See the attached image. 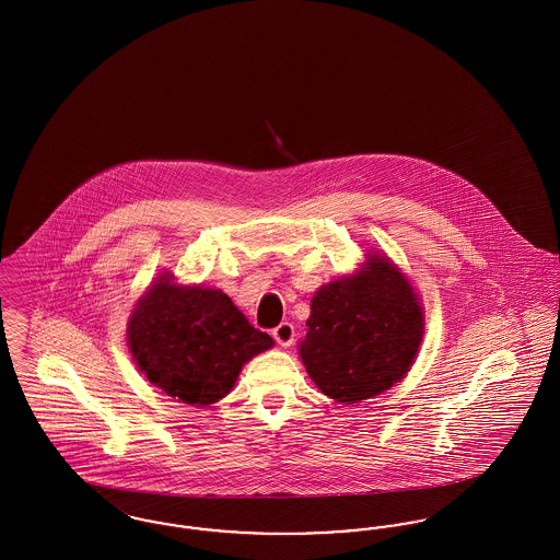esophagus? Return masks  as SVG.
<instances>
[{"label":"esophagus","instance_id":"1","mask_svg":"<svg viewBox=\"0 0 560 560\" xmlns=\"http://www.w3.org/2000/svg\"><path fill=\"white\" fill-rule=\"evenodd\" d=\"M272 338H275L277 345H281V347H290V345H293L295 329H293L292 323H290V320H283L281 325H277V327L272 329Z\"/></svg>","mask_w":560,"mask_h":560}]
</instances>
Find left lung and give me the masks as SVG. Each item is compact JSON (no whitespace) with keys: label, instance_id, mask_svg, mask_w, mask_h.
<instances>
[{"label":"left lung","instance_id":"8db88e82","mask_svg":"<svg viewBox=\"0 0 560 560\" xmlns=\"http://www.w3.org/2000/svg\"><path fill=\"white\" fill-rule=\"evenodd\" d=\"M300 357L338 402H359L407 373L424 334L422 306L397 268L370 256L365 270L315 293Z\"/></svg>","mask_w":560,"mask_h":560}]
</instances>
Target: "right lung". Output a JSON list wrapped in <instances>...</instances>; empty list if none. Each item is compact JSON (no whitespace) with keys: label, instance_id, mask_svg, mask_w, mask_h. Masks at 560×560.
<instances>
[{"label":"right lung","instance_id":"obj_1","mask_svg":"<svg viewBox=\"0 0 560 560\" xmlns=\"http://www.w3.org/2000/svg\"><path fill=\"white\" fill-rule=\"evenodd\" d=\"M128 342L151 384L197 407L226 397L243 363L272 347L226 293L165 277L136 304Z\"/></svg>","mask_w":560,"mask_h":560}]
</instances>
